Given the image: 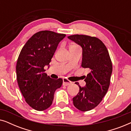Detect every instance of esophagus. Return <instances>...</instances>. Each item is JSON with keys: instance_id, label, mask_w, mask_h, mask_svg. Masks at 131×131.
<instances>
[{"instance_id": "obj_1", "label": "esophagus", "mask_w": 131, "mask_h": 131, "mask_svg": "<svg viewBox=\"0 0 131 131\" xmlns=\"http://www.w3.org/2000/svg\"><path fill=\"white\" fill-rule=\"evenodd\" d=\"M72 83V82L69 81V80L67 79H63V85L64 86H68L71 85Z\"/></svg>"}]
</instances>
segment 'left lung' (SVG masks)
I'll return each instance as SVG.
<instances>
[{
  "mask_svg": "<svg viewBox=\"0 0 131 131\" xmlns=\"http://www.w3.org/2000/svg\"><path fill=\"white\" fill-rule=\"evenodd\" d=\"M68 38L81 46L82 67L90 70L85 79V86L75 83L79 86V92L73 98L76 108L86 112L97 106L107 92L112 73V61L106 46L99 39L79 35Z\"/></svg>",
  "mask_w": 131,
  "mask_h": 131,
  "instance_id": "obj_1",
  "label": "left lung"
}]
</instances>
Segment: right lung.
Instances as JSON below:
<instances>
[{
    "label": "right lung",
    "instance_id": "1",
    "mask_svg": "<svg viewBox=\"0 0 131 131\" xmlns=\"http://www.w3.org/2000/svg\"><path fill=\"white\" fill-rule=\"evenodd\" d=\"M66 36L48 30L39 31L28 39L19 53L16 66L18 84L26 103L36 110L49 108L55 90L61 86L62 79L51 78L44 67L49 66Z\"/></svg>",
    "mask_w": 131,
    "mask_h": 131
}]
</instances>
